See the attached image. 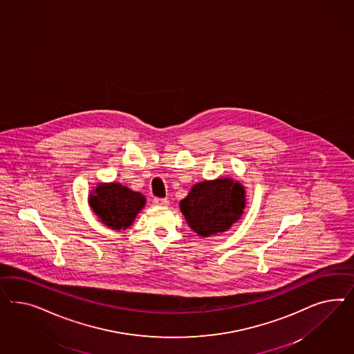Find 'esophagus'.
<instances>
[{
    "label": "esophagus",
    "mask_w": 354,
    "mask_h": 354,
    "mask_svg": "<svg viewBox=\"0 0 354 354\" xmlns=\"http://www.w3.org/2000/svg\"><path fill=\"white\" fill-rule=\"evenodd\" d=\"M153 204L156 205V206L163 207V206H167V205H169V200H167V198H154V200H153Z\"/></svg>",
    "instance_id": "obj_1"
}]
</instances>
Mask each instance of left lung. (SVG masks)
<instances>
[{"mask_svg":"<svg viewBox=\"0 0 354 354\" xmlns=\"http://www.w3.org/2000/svg\"><path fill=\"white\" fill-rule=\"evenodd\" d=\"M245 205L244 185L223 176L196 183L179 206L192 231L209 237L228 231L244 214Z\"/></svg>","mask_w":354,"mask_h":354,"instance_id":"8db88e82","label":"left lung"}]
</instances>
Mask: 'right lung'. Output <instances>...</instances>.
Here are the masks:
<instances>
[{
  "mask_svg": "<svg viewBox=\"0 0 354 354\" xmlns=\"http://www.w3.org/2000/svg\"><path fill=\"white\" fill-rule=\"evenodd\" d=\"M88 204L102 225L120 231L132 225L147 204V198L120 183L101 182L89 193Z\"/></svg>",
  "mask_w": 354,
  "mask_h": 354,
  "instance_id": "obj_1",
  "label": "right lung"
}]
</instances>
